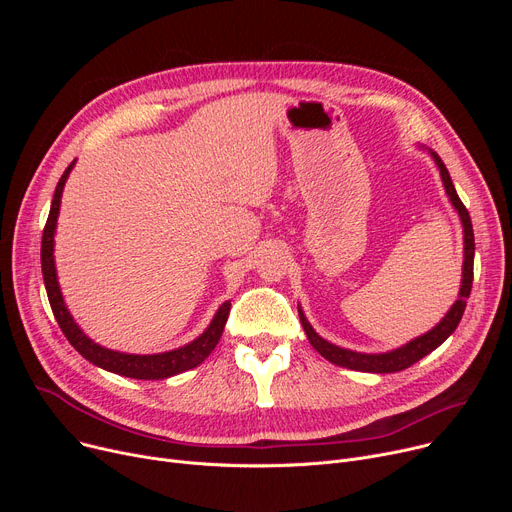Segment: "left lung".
<instances>
[{
	"instance_id": "left-lung-1",
	"label": "left lung",
	"mask_w": 512,
	"mask_h": 512,
	"mask_svg": "<svg viewBox=\"0 0 512 512\" xmlns=\"http://www.w3.org/2000/svg\"><path fill=\"white\" fill-rule=\"evenodd\" d=\"M432 153V157L436 159V164L440 168V174H442V182H444V188L446 193L454 205V209L459 211L461 215V222H463V230H465V261H463V286H461V292H459V301H456L450 311L444 315V319L440 321V324L429 330L427 334L411 340L409 344L396 348V351H390V353H382V355H365V353H355V351H346V348H340L336 344H330L328 340H324L321 336H317V332L311 328L309 321L305 319L303 311L299 309V317H301V324H303V330L311 342V346L315 348V351L328 359L330 363L334 365H340V367H346V369H355V371H369V373H394V371H402L411 367L413 363H417L419 359H423L425 355H429L432 351H436V348L456 330V326H459V321L465 313V307H467V299L471 294V286H473V257H475V236H473V226H471V218H469V211L467 207L463 205V201L459 199V195H456L454 191V184L450 180V174L444 166V161L440 159V155L436 151H429Z\"/></svg>"
}]
</instances>
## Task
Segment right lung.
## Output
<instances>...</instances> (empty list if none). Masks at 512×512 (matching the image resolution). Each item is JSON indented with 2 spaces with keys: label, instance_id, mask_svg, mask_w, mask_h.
I'll return each instance as SVG.
<instances>
[{
  "label": "right lung",
  "instance_id": "right-lung-1",
  "mask_svg": "<svg viewBox=\"0 0 512 512\" xmlns=\"http://www.w3.org/2000/svg\"><path fill=\"white\" fill-rule=\"evenodd\" d=\"M74 166L72 164L66 168V172L62 174L56 193H53V201H51V209L47 215V222L43 228V238H41V270H43V282H45V290H47V299L51 305L53 315H56L58 326L62 328L64 336L68 338V342L76 348V351L83 355L87 361H91L93 365L112 371L118 375H126V378H134V380H164L170 378V375L182 373L186 369H193L199 363H203L209 353L215 348V344L220 342V336L224 332V326L228 321V313H230V303H224L218 313H215L213 321L209 324V328L193 342H188L186 346L176 348V351L170 353H161V355H126V353H116L110 351V348H103L99 344H95L91 338H87L76 324L72 315L68 313L62 292L58 286V278H56V265H53V232H56V222H58V213H60V199H62V191L66 178L70 174Z\"/></svg>",
  "mask_w": 512,
  "mask_h": 512
}]
</instances>
